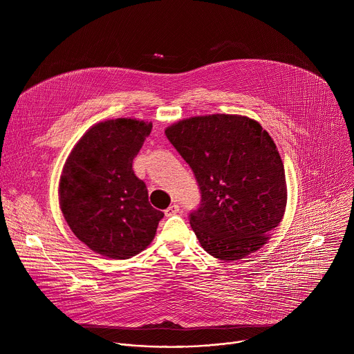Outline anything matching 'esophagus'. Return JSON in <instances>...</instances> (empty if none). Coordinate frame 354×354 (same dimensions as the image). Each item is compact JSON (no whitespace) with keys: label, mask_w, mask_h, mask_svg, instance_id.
I'll list each match as a JSON object with an SVG mask.
<instances>
[{"label":"esophagus","mask_w":354,"mask_h":354,"mask_svg":"<svg viewBox=\"0 0 354 354\" xmlns=\"http://www.w3.org/2000/svg\"><path fill=\"white\" fill-rule=\"evenodd\" d=\"M179 213V206L178 205H171L167 210H165V216L167 217H171V216H175V214H178Z\"/></svg>","instance_id":"obj_1"}]
</instances>
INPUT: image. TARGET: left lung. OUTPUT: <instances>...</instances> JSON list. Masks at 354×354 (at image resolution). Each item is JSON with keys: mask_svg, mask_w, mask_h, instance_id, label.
<instances>
[{"mask_svg": "<svg viewBox=\"0 0 354 354\" xmlns=\"http://www.w3.org/2000/svg\"><path fill=\"white\" fill-rule=\"evenodd\" d=\"M165 134L192 168L200 205L190 225L207 254L238 261L263 246L280 224L286 175L274 141L239 115H209L169 126Z\"/></svg>", "mask_w": 354, "mask_h": 354, "instance_id": "8db88e82", "label": "left lung"}]
</instances>
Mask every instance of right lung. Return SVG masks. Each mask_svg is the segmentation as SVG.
Returning a JSON list of instances; mask_svg holds the SVG:
<instances>
[{"label":"right lung","mask_w":354,"mask_h":354,"mask_svg":"<svg viewBox=\"0 0 354 354\" xmlns=\"http://www.w3.org/2000/svg\"><path fill=\"white\" fill-rule=\"evenodd\" d=\"M153 123L115 119L92 126L73 148L63 169L59 200L63 216L89 249L129 259L154 239L164 213L148 201L133 171Z\"/></svg>","instance_id":"add662e5"}]
</instances>
